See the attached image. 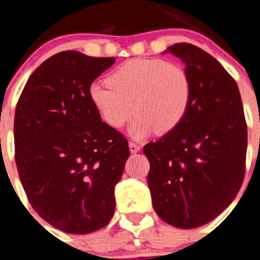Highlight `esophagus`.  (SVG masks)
Returning a JSON list of instances; mask_svg holds the SVG:
<instances>
[{"label": "esophagus", "mask_w": 260, "mask_h": 260, "mask_svg": "<svg viewBox=\"0 0 260 260\" xmlns=\"http://www.w3.org/2000/svg\"><path fill=\"white\" fill-rule=\"evenodd\" d=\"M128 146H129V151H131V153H132V154L139 153L140 149H141V147H140V145L135 144V142H129V145H128Z\"/></svg>", "instance_id": "1"}]
</instances>
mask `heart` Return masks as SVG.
<instances>
[{"label": "heart", "mask_w": 260, "mask_h": 260, "mask_svg": "<svg viewBox=\"0 0 260 260\" xmlns=\"http://www.w3.org/2000/svg\"><path fill=\"white\" fill-rule=\"evenodd\" d=\"M88 95L101 120L113 129H121L137 114L129 133L142 140L155 131L170 133L181 124L190 109L193 83L180 64L137 58L118 67L107 84L93 83Z\"/></svg>", "instance_id": "1"}]
</instances>
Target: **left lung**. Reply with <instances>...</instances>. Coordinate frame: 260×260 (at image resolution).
Wrapping results in <instances>:
<instances>
[{
	"label": "left lung",
	"mask_w": 260,
	"mask_h": 260,
	"mask_svg": "<svg viewBox=\"0 0 260 260\" xmlns=\"http://www.w3.org/2000/svg\"><path fill=\"white\" fill-rule=\"evenodd\" d=\"M193 83L181 124L144 147L158 216L176 228L205 225L237 196L245 175L247 129L240 90L220 63L188 43L168 46Z\"/></svg>",
	"instance_id": "1"
}]
</instances>
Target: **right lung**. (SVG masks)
I'll return each mask as SVG.
<instances>
[{"mask_svg": "<svg viewBox=\"0 0 260 260\" xmlns=\"http://www.w3.org/2000/svg\"><path fill=\"white\" fill-rule=\"evenodd\" d=\"M114 62L60 51L35 70L16 105L14 141L22 185L35 211L66 233L98 231L115 211L114 189L129 147L101 120L88 95Z\"/></svg>", "mask_w": 260, "mask_h": 260, "instance_id": "1", "label": "right lung"}]
</instances>
